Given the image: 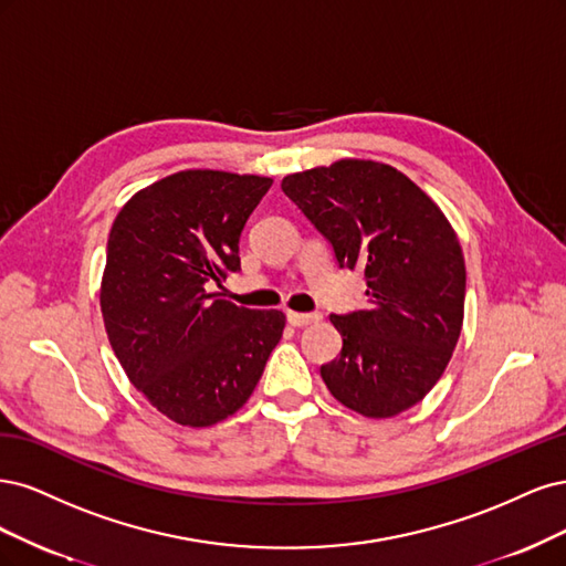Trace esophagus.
<instances>
[{
  "label": "esophagus",
  "instance_id": "34e87169",
  "mask_svg": "<svg viewBox=\"0 0 566 566\" xmlns=\"http://www.w3.org/2000/svg\"><path fill=\"white\" fill-rule=\"evenodd\" d=\"M286 319L291 326H307V324H317L322 317L315 313H286Z\"/></svg>",
  "mask_w": 566,
  "mask_h": 566
}]
</instances>
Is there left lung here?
Instances as JSON below:
<instances>
[{
	"mask_svg": "<svg viewBox=\"0 0 566 566\" xmlns=\"http://www.w3.org/2000/svg\"><path fill=\"white\" fill-rule=\"evenodd\" d=\"M338 268H359L367 307L332 315L340 355L322 364L326 388L369 418L407 411L444 374L461 336L465 261L455 232L432 199L402 171L371 159L282 180Z\"/></svg>",
	"mask_w": 566,
	"mask_h": 566,
	"instance_id": "left-lung-1",
	"label": "left lung"
}]
</instances>
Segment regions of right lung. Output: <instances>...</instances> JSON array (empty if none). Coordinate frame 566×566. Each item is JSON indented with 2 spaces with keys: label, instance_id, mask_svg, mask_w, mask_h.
Here are the masks:
<instances>
[{
  "label": "right lung",
  "instance_id": "right-lung-1",
  "mask_svg": "<svg viewBox=\"0 0 566 566\" xmlns=\"http://www.w3.org/2000/svg\"><path fill=\"white\" fill-rule=\"evenodd\" d=\"M272 180L178 171L117 213L101 284L107 338L138 392L171 421L207 428L251 397L284 332L280 310L223 301L240 234Z\"/></svg>",
  "mask_w": 566,
  "mask_h": 566
}]
</instances>
